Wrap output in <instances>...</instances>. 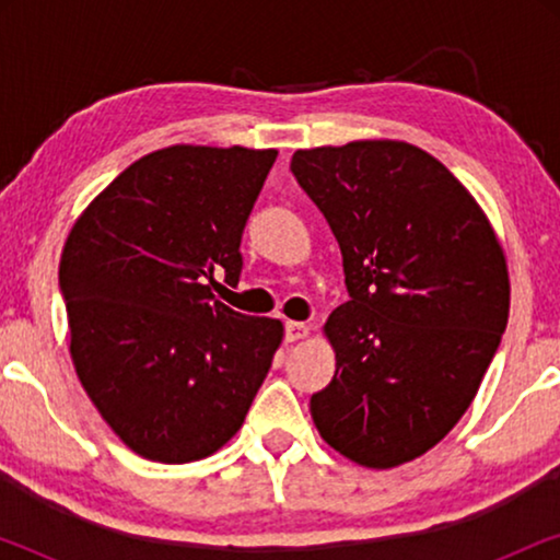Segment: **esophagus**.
Returning <instances> with one entry per match:
<instances>
[{
  "instance_id": "34e87169",
  "label": "esophagus",
  "mask_w": 560,
  "mask_h": 560,
  "mask_svg": "<svg viewBox=\"0 0 560 560\" xmlns=\"http://www.w3.org/2000/svg\"><path fill=\"white\" fill-rule=\"evenodd\" d=\"M311 334V326L308 324H298V320H288L285 324V341H301L305 336Z\"/></svg>"
}]
</instances>
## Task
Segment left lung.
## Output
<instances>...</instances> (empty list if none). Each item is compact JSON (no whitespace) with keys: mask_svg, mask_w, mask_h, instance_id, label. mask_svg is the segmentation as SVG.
I'll return each instance as SVG.
<instances>
[{"mask_svg":"<svg viewBox=\"0 0 560 560\" xmlns=\"http://www.w3.org/2000/svg\"><path fill=\"white\" fill-rule=\"evenodd\" d=\"M290 171L339 242L349 293L326 320L336 372L313 423L351 462L393 469L458 423L492 364L502 247L469 190L408 142L298 150Z\"/></svg>","mask_w":560,"mask_h":560,"instance_id":"1","label":"left lung"}]
</instances>
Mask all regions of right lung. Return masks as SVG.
I'll use <instances>...</instances> for the list:
<instances>
[{
    "instance_id": "add662e5",
    "label": "right lung",
    "mask_w": 560,
    "mask_h": 560,
    "mask_svg": "<svg viewBox=\"0 0 560 560\" xmlns=\"http://www.w3.org/2000/svg\"><path fill=\"white\" fill-rule=\"evenodd\" d=\"M278 150L175 144L98 194L68 234L60 293L91 402L135 454L188 464L240 431L282 341L278 318L213 301Z\"/></svg>"
}]
</instances>
